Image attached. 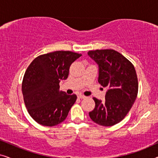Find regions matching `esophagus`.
I'll list each match as a JSON object with an SVG mask.
<instances>
[{"mask_svg": "<svg viewBox=\"0 0 158 158\" xmlns=\"http://www.w3.org/2000/svg\"><path fill=\"white\" fill-rule=\"evenodd\" d=\"M77 98L82 99V98H85V96H83V95H78V96H77Z\"/></svg>", "mask_w": 158, "mask_h": 158, "instance_id": "esophagus-1", "label": "esophagus"}]
</instances>
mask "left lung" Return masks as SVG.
<instances>
[{
  "label": "left lung",
  "mask_w": 158,
  "mask_h": 158,
  "mask_svg": "<svg viewBox=\"0 0 158 158\" xmlns=\"http://www.w3.org/2000/svg\"><path fill=\"white\" fill-rule=\"evenodd\" d=\"M88 55L98 66V83L107 88L104 101L94 98L96 106L89 112L90 118L101 126H113L126 116L137 98L135 67L114 49L89 51Z\"/></svg>",
  "instance_id": "left-lung-1"
}]
</instances>
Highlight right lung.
I'll return each mask as SVG.
<instances>
[{"label": "right lung", "instance_id": "add662e5", "mask_svg": "<svg viewBox=\"0 0 158 158\" xmlns=\"http://www.w3.org/2000/svg\"><path fill=\"white\" fill-rule=\"evenodd\" d=\"M81 56L56 51L36 57L28 67L22 83L23 100L30 116L40 124L55 126L68 116L77 96L60 90L59 83L68 78L71 64Z\"/></svg>", "mask_w": 158, "mask_h": 158}]
</instances>
